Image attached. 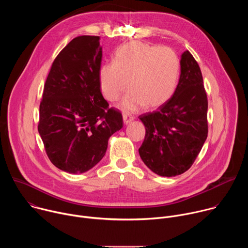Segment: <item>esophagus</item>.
<instances>
[{"label":"esophagus","mask_w":248,"mask_h":248,"mask_svg":"<svg viewBox=\"0 0 248 248\" xmlns=\"http://www.w3.org/2000/svg\"><path fill=\"white\" fill-rule=\"evenodd\" d=\"M123 120H124V124H129L130 122H132V121L134 120V117L131 116V115H129V114H124V115L123 116Z\"/></svg>","instance_id":"esophagus-1"}]
</instances>
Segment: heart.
Masks as SVG:
<instances>
[{"instance_id":"1","label":"heart","mask_w":248,"mask_h":248,"mask_svg":"<svg viewBox=\"0 0 248 248\" xmlns=\"http://www.w3.org/2000/svg\"><path fill=\"white\" fill-rule=\"evenodd\" d=\"M181 75L180 59L169 47L132 41L120 47L113 62L99 69V84L110 102L120 99L128 86L130 90L120 104L124 112H135L147 105L156 108L174 93Z\"/></svg>"}]
</instances>
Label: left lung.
Returning <instances> with one entry per match:
<instances>
[{
    "label": "left lung",
    "instance_id": "left-lung-1",
    "mask_svg": "<svg viewBox=\"0 0 248 248\" xmlns=\"http://www.w3.org/2000/svg\"><path fill=\"white\" fill-rule=\"evenodd\" d=\"M207 109L200 67L186 50L181 56V76L173 95L153 113L139 116L146 129L138 149L143 163L168 178L186 171L207 138Z\"/></svg>",
    "mask_w": 248,
    "mask_h": 248
}]
</instances>
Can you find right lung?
Returning <instances> with one entry per match:
<instances>
[{
	"instance_id": "add662e5",
	"label": "right lung",
	"mask_w": 248,
	"mask_h": 248,
	"mask_svg": "<svg viewBox=\"0 0 248 248\" xmlns=\"http://www.w3.org/2000/svg\"><path fill=\"white\" fill-rule=\"evenodd\" d=\"M99 36H78L55 59L40 104L38 131L58 169L82 173L105 156L109 138L123 127L122 114L101 93Z\"/></svg>"
}]
</instances>
